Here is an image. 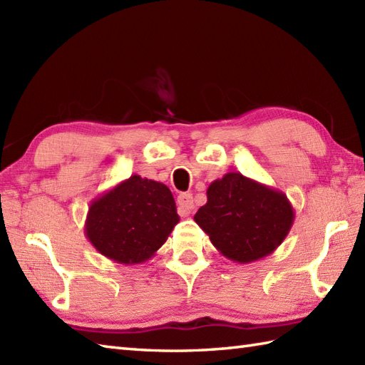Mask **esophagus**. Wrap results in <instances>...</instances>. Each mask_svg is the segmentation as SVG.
<instances>
[{"mask_svg":"<svg viewBox=\"0 0 365 365\" xmlns=\"http://www.w3.org/2000/svg\"><path fill=\"white\" fill-rule=\"evenodd\" d=\"M177 204L183 216H188L195 208V200H192V195H190V192H180L177 197Z\"/></svg>","mask_w":365,"mask_h":365,"instance_id":"obj_1","label":"esophagus"}]
</instances>
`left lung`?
I'll return each mask as SVG.
<instances>
[{
  "label": "left lung",
  "instance_id": "left-lung-1",
  "mask_svg": "<svg viewBox=\"0 0 365 365\" xmlns=\"http://www.w3.org/2000/svg\"><path fill=\"white\" fill-rule=\"evenodd\" d=\"M294 210L282 191L240 173H227L207 188V204L195 221L224 257L251 263L277 250L293 226Z\"/></svg>",
  "mask_w": 365,
  "mask_h": 365
}]
</instances>
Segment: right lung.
<instances>
[{"label": "right lung", "mask_w": 365, "mask_h": 365, "mask_svg": "<svg viewBox=\"0 0 365 365\" xmlns=\"http://www.w3.org/2000/svg\"><path fill=\"white\" fill-rule=\"evenodd\" d=\"M178 221L166 185L135 174L92 200L84 234L105 257L138 265L153 257Z\"/></svg>", "instance_id": "right-lung-1"}]
</instances>
